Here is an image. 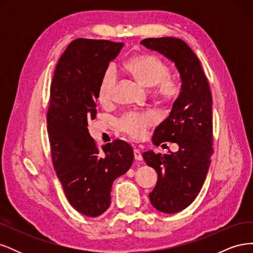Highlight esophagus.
Segmentation results:
<instances>
[{
  "label": "esophagus",
  "instance_id": "esophagus-1",
  "mask_svg": "<svg viewBox=\"0 0 253 253\" xmlns=\"http://www.w3.org/2000/svg\"><path fill=\"white\" fill-rule=\"evenodd\" d=\"M134 156L136 160H142V155L139 149H134Z\"/></svg>",
  "mask_w": 253,
  "mask_h": 253
}]
</instances>
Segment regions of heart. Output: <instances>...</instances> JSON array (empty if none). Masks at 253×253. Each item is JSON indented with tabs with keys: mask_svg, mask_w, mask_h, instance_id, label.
Instances as JSON below:
<instances>
[{
	"mask_svg": "<svg viewBox=\"0 0 253 253\" xmlns=\"http://www.w3.org/2000/svg\"><path fill=\"white\" fill-rule=\"evenodd\" d=\"M125 70L141 85L154 87L155 97L164 103L173 104L181 94L178 81L169 77V66L152 53H138L129 58L125 64ZM116 84V70L110 66L105 70L98 87V99L102 104L112 101ZM155 122V114L131 112L118 121V127L122 133L139 139Z\"/></svg>",
	"mask_w": 253,
	"mask_h": 253,
	"instance_id": "obj_1",
	"label": "heart"
}]
</instances>
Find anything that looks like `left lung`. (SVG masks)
Here are the masks:
<instances>
[{"mask_svg": "<svg viewBox=\"0 0 253 253\" xmlns=\"http://www.w3.org/2000/svg\"><path fill=\"white\" fill-rule=\"evenodd\" d=\"M141 44L163 53L175 63L180 74L181 94L173 103L169 117L152 137L153 143L178 144L177 152L155 154L144 152L148 166L155 169L158 180L149 194L151 204L164 213H177L192 203L204 185L213 154L212 96L201 61L177 38H148Z\"/></svg>", "mask_w": 253, "mask_h": 253, "instance_id": "left-lung-1", "label": "left lung"}]
</instances>
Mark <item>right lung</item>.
<instances>
[{
  "label": "right lung",
  "mask_w": 253,
  "mask_h": 253,
  "mask_svg": "<svg viewBox=\"0 0 253 253\" xmlns=\"http://www.w3.org/2000/svg\"><path fill=\"white\" fill-rule=\"evenodd\" d=\"M124 43L76 39L60 57L50 84L47 131L51 160L65 196L78 212L96 217L108 210L114 180L131 168V145L116 139L99 148L87 121L95 119L98 87Z\"/></svg>",
  "instance_id": "add662e5"
}]
</instances>
